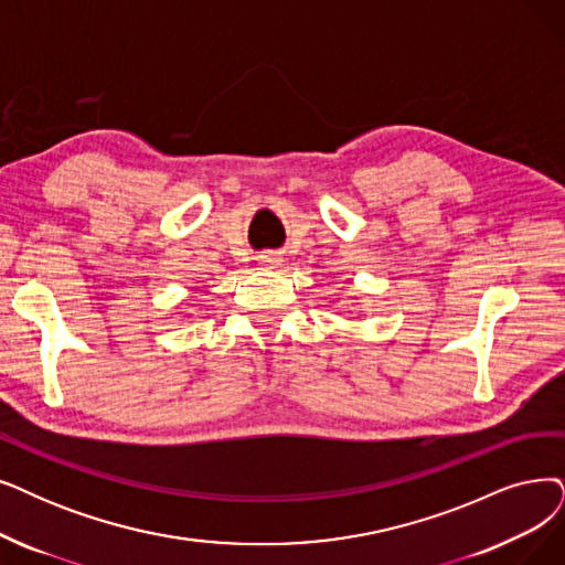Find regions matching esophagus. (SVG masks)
Returning a JSON list of instances; mask_svg holds the SVG:
<instances>
[{
  "instance_id": "obj_1",
  "label": "esophagus",
  "mask_w": 565,
  "mask_h": 565,
  "mask_svg": "<svg viewBox=\"0 0 565 565\" xmlns=\"http://www.w3.org/2000/svg\"><path fill=\"white\" fill-rule=\"evenodd\" d=\"M280 262H282V259H280L276 253H264V255H259V264L266 266V268H276Z\"/></svg>"
}]
</instances>
